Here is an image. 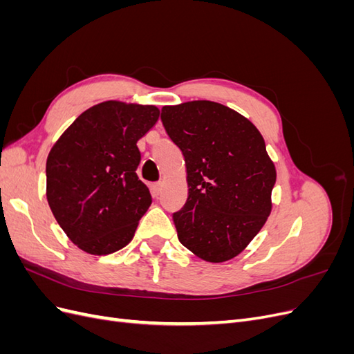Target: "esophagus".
Returning a JSON list of instances; mask_svg holds the SVG:
<instances>
[{
  "mask_svg": "<svg viewBox=\"0 0 354 354\" xmlns=\"http://www.w3.org/2000/svg\"><path fill=\"white\" fill-rule=\"evenodd\" d=\"M160 190H162V183H155L152 185V192L155 194V196H158L160 194Z\"/></svg>",
  "mask_w": 354,
  "mask_h": 354,
  "instance_id": "1",
  "label": "esophagus"
}]
</instances>
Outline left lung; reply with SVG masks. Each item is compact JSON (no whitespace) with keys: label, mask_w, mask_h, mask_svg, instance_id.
I'll return each mask as SVG.
<instances>
[{"label":"left lung","mask_w":354,"mask_h":354,"mask_svg":"<svg viewBox=\"0 0 354 354\" xmlns=\"http://www.w3.org/2000/svg\"><path fill=\"white\" fill-rule=\"evenodd\" d=\"M160 121L185 156L189 195L173 214L181 245L209 263L236 257L272 209L276 169L260 131L226 106H164Z\"/></svg>","instance_id":"obj_1"}]
</instances>
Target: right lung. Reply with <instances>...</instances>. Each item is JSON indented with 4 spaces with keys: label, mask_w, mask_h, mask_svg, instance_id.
Segmentation results:
<instances>
[{
    "label": "right lung",
    "mask_w": 354,
    "mask_h": 354,
    "mask_svg": "<svg viewBox=\"0 0 354 354\" xmlns=\"http://www.w3.org/2000/svg\"><path fill=\"white\" fill-rule=\"evenodd\" d=\"M155 106L103 102L82 112L47 158V201L68 238L93 255L130 242L152 203L136 169L137 147L156 124Z\"/></svg>",
    "instance_id": "add662e5"
}]
</instances>
